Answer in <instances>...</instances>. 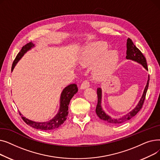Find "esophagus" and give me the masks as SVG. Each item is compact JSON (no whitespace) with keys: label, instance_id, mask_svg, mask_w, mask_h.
Segmentation results:
<instances>
[{"label":"esophagus","instance_id":"34e87169","mask_svg":"<svg viewBox=\"0 0 160 160\" xmlns=\"http://www.w3.org/2000/svg\"><path fill=\"white\" fill-rule=\"evenodd\" d=\"M89 86H90L89 82L88 81V80H83V81L82 82L80 88H81V89H86V88L89 87Z\"/></svg>","mask_w":160,"mask_h":160}]
</instances>
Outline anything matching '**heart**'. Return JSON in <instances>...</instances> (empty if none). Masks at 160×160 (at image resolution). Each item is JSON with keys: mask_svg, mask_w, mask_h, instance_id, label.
Masks as SVG:
<instances>
[{"mask_svg": "<svg viewBox=\"0 0 160 160\" xmlns=\"http://www.w3.org/2000/svg\"><path fill=\"white\" fill-rule=\"evenodd\" d=\"M108 45L103 41L96 42L86 47L81 52L79 62L83 65L94 64L93 74L97 79H104L111 75L119 60L116 50H107Z\"/></svg>", "mask_w": 160, "mask_h": 160, "instance_id": "1", "label": "heart"}]
</instances>
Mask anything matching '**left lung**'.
<instances>
[{
    "label": "left lung",
    "mask_w": 160,
    "mask_h": 160,
    "mask_svg": "<svg viewBox=\"0 0 160 160\" xmlns=\"http://www.w3.org/2000/svg\"><path fill=\"white\" fill-rule=\"evenodd\" d=\"M127 56H126V58H127V59H130V60H132L133 61H136V62L141 63L147 70L148 67H147V63L145 57L140 51V50L139 48H138L136 47V46L133 44V41L130 38H128L127 39ZM148 84H149V76L148 78L147 83L146 87H145L144 92H143V94H142V96L140 100V101L139 102L138 104L137 105V106L130 113L122 116V117H120L119 119L111 118L110 116L106 115L105 113V112L103 111V110L102 109V107H101L102 91H101V89H100V88H97L98 102H97V105L96 107L97 115H98V117L100 119H102L104 121H106L109 123H112V124H121V123L128 121V120L133 118V117L135 116L142 108V105H143V103L145 101V97H146V94H147V89L148 88Z\"/></svg>",
    "instance_id": "left-lung-1"
}]
</instances>
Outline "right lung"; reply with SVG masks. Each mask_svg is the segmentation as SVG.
<instances>
[{
  "label": "right lung",
  "instance_id": "1",
  "mask_svg": "<svg viewBox=\"0 0 160 160\" xmlns=\"http://www.w3.org/2000/svg\"><path fill=\"white\" fill-rule=\"evenodd\" d=\"M33 46L34 45H33L32 42H29L28 43L26 44L22 47L20 52L18 54V55H17L12 63V71H13L15 65L22 58L24 54ZM77 91H78V87L77 84H75V83L69 85L63 90L61 95V98H60V110H59V112L56 115V117H54V118H53L52 120H50L48 122H36L30 121L25 118L24 117L22 116L21 117L22 120L28 125L30 126V127L36 129L41 130H54L58 127H60L67 119V117L69 113L68 110H69V104L70 102V100L72 98L74 95L77 93ZM19 113V115H21V113L20 112Z\"/></svg>",
  "mask_w": 160,
  "mask_h": 160
}]
</instances>
